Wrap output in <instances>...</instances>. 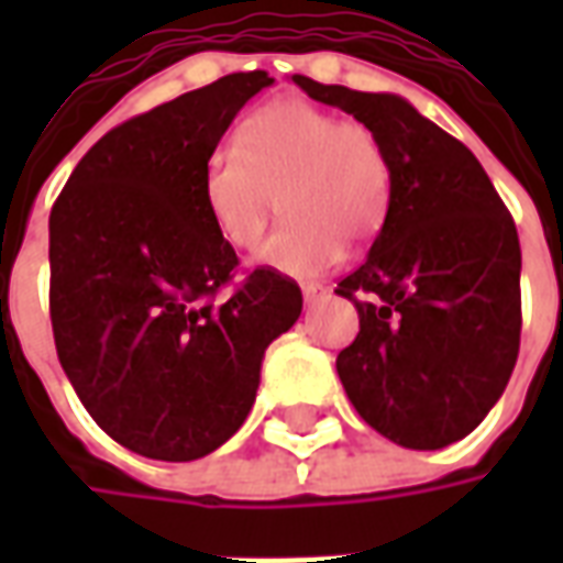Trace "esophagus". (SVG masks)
<instances>
[{"label": "esophagus", "mask_w": 563, "mask_h": 563, "mask_svg": "<svg viewBox=\"0 0 563 563\" xmlns=\"http://www.w3.org/2000/svg\"><path fill=\"white\" fill-rule=\"evenodd\" d=\"M301 292H305L307 305H313V301H319V298H325L329 289H325L322 283H305V286H301Z\"/></svg>", "instance_id": "1"}]
</instances>
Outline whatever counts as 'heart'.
<instances>
[{
    "label": "heart",
    "instance_id": "heart-1",
    "mask_svg": "<svg viewBox=\"0 0 563 563\" xmlns=\"http://www.w3.org/2000/svg\"><path fill=\"white\" fill-rule=\"evenodd\" d=\"M201 196L213 229L238 250L258 244L280 196L286 222L258 262L305 280L341 262L343 241L377 238L391 208V168L365 123L280 99L246 117L234 144L210 153Z\"/></svg>",
    "mask_w": 563,
    "mask_h": 563
}]
</instances>
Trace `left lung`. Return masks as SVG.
<instances>
[{
	"label": "left lung",
	"mask_w": 563,
	"mask_h": 563,
	"mask_svg": "<svg viewBox=\"0 0 563 563\" xmlns=\"http://www.w3.org/2000/svg\"><path fill=\"white\" fill-rule=\"evenodd\" d=\"M379 139L391 208L365 265L334 292L358 310L338 377L374 431L407 449L467 437L504 395L521 334L516 222L479 159L391 92L295 75Z\"/></svg>",
	"instance_id": "1"
}]
</instances>
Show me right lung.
<instances>
[{
	"instance_id": "add662e5",
	"label": "right lung",
	"mask_w": 563,
	"mask_h": 563,
	"mask_svg": "<svg viewBox=\"0 0 563 563\" xmlns=\"http://www.w3.org/2000/svg\"><path fill=\"white\" fill-rule=\"evenodd\" d=\"M268 71H238L111 129L51 210V322L80 404L156 461L220 449L253 410L271 341L301 317L298 283L238 268L205 208L201 172Z\"/></svg>"
}]
</instances>
